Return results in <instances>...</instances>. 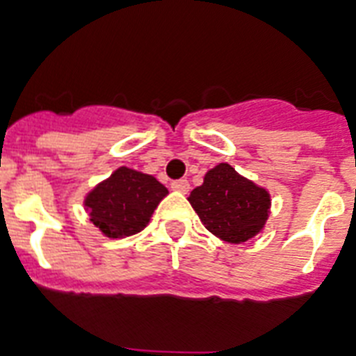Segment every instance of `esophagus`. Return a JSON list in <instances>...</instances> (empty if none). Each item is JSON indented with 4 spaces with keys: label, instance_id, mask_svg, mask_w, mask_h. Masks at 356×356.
I'll list each match as a JSON object with an SVG mask.
<instances>
[{
    "label": "esophagus",
    "instance_id": "34e87169",
    "mask_svg": "<svg viewBox=\"0 0 356 356\" xmlns=\"http://www.w3.org/2000/svg\"><path fill=\"white\" fill-rule=\"evenodd\" d=\"M172 190L181 193H188V190H190V183H188L186 179H177V181H173L172 183Z\"/></svg>",
    "mask_w": 356,
    "mask_h": 356
}]
</instances>
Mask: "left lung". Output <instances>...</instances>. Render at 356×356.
<instances>
[{
    "mask_svg": "<svg viewBox=\"0 0 356 356\" xmlns=\"http://www.w3.org/2000/svg\"><path fill=\"white\" fill-rule=\"evenodd\" d=\"M188 201L208 232L226 243L241 244L264 228L271 199L268 190L243 177L228 163L206 172Z\"/></svg>",
    "mask_w": 356,
    "mask_h": 356,
    "instance_id": "obj_1",
    "label": "left lung"
}]
</instances>
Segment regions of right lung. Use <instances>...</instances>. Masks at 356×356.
I'll list each match as a JSON object with an SVG mask.
<instances>
[{
	"label": "right lung",
	"mask_w": 356,
	"mask_h": 356,
	"mask_svg": "<svg viewBox=\"0 0 356 356\" xmlns=\"http://www.w3.org/2000/svg\"><path fill=\"white\" fill-rule=\"evenodd\" d=\"M166 195V186L155 177L121 166L85 197V208L103 235L122 238L145 229Z\"/></svg>",
	"instance_id": "right-lung-1"
}]
</instances>
